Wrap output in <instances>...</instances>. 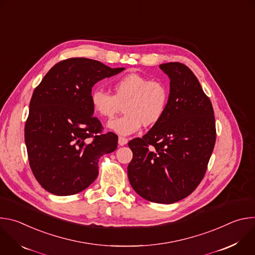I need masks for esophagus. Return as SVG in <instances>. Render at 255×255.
<instances>
[{"instance_id":"1","label":"esophagus","mask_w":255,"mask_h":255,"mask_svg":"<svg viewBox=\"0 0 255 255\" xmlns=\"http://www.w3.org/2000/svg\"><path fill=\"white\" fill-rule=\"evenodd\" d=\"M128 143V139L125 137H119L118 138V144L120 146H123V145H126Z\"/></svg>"}]
</instances>
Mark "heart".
<instances>
[{"instance_id":"heart-1","label":"heart","mask_w":255,"mask_h":255,"mask_svg":"<svg viewBox=\"0 0 255 255\" xmlns=\"http://www.w3.org/2000/svg\"><path fill=\"white\" fill-rule=\"evenodd\" d=\"M112 88L113 95L93 90L90 99L94 112L102 118H113L123 106L125 114L108 123V128L115 133L122 136L133 134L142 125H156L164 116L169 100L164 83L129 74L118 79Z\"/></svg>"}]
</instances>
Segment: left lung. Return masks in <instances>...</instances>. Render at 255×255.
Returning a JSON list of instances; mask_svg holds the SVG:
<instances>
[{
	"instance_id": "left-lung-1",
	"label": "left lung",
	"mask_w": 255,
	"mask_h": 255,
	"mask_svg": "<svg viewBox=\"0 0 255 255\" xmlns=\"http://www.w3.org/2000/svg\"><path fill=\"white\" fill-rule=\"evenodd\" d=\"M168 76L169 100L162 119L128 145V178L143 199L172 204L203 179L216 141L214 110L194 72L180 62L159 65Z\"/></svg>"
}]
</instances>
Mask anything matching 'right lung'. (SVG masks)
I'll use <instances>...</instances> for the list:
<instances>
[{
	"mask_svg": "<svg viewBox=\"0 0 255 255\" xmlns=\"http://www.w3.org/2000/svg\"><path fill=\"white\" fill-rule=\"evenodd\" d=\"M124 69L68 58L56 63L34 90L25 143L31 170L47 192L70 196L86 190L99 174L100 157L116 150L118 136L102 133L90 96L95 84Z\"/></svg>",
	"mask_w": 255,
	"mask_h": 255,
	"instance_id": "add662e5",
	"label": "right lung"
}]
</instances>
